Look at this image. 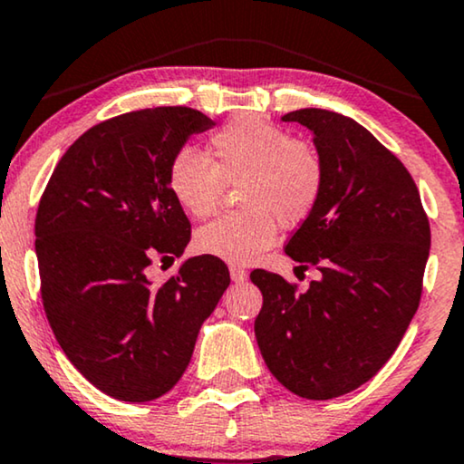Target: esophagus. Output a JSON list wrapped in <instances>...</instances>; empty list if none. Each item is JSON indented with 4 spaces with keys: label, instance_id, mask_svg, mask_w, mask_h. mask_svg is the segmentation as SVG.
<instances>
[{
    "label": "esophagus",
    "instance_id": "obj_1",
    "mask_svg": "<svg viewBox=\"0 0 464 464\" xmlns=\"http://www.w3.org/2000/svg\"><path fill=\"white\" fill-rule=\"evenodd\" d=\"M228 274H231L233 282H246V280H248V274H246V269L237 267V265H231V267H228Z\"/></svg>",
    "mask_w": 464,
    "mask_h": 464
}]
</instances>
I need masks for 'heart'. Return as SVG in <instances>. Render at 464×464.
Wrapping results in <instances>:
<instances>
[{"label": "heart", "instance_id": "obj_1", "mask_svg": "<svg viewBox=\"0 0 464 464\" xmlns=\"http://www.w3.org/2000/svg\"><path fill=\"white\" fill-rule=\"evenodd\" d=\"M209 154L212 160L195 148H180L168 168L171 195L195 218L214 212L225 184L242 182V212L220 216L195 233L201 255L248 265L276 244L277 222L301 225L323 197L324 163L316 148L256 116L216 131Z\"/></svg>", "mask_w": 464, "mask_h": 464}]
</instances>
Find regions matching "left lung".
I'll list each match as a JSON object with an SVG mask.
<instances>
[{"label":"left lung","mask_w":464,"mask_h":464,"mask_svg":"<svg viewBox=\"0 0 464 464\" xmlns=\"http://www.w3.org/2000/svg\"><path fill=\"white\" fill-rule=\"evenodd\" d=\"M284 122L310 129L324 190L288 239L296 269L316 267L305 293L255 269L263 293L255 335L265 365L290 392L326 401L356 391L384 367L418 310L430 227L416 182L365 127L320 108Z\"/></svg>","instance_id":"8db88e82"}]
</instances>
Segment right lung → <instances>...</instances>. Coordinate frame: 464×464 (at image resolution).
Wrapping results in <instances>:
<instances>
[{"label":"right lung","instance_id":"obj_1","mask_svg":"<svg viewBox=\"0 0 464 464\" xmlns=\"http://www.w3.org/2000/svg\"><path fill=\"white\" fill-rule=\"evenodd\" d=\"M214 127L168 106L114 116L80 135L54 168L35 216L42 304L70 362L129 403L163 397L187 372L201 324L228 282L216 256H193L168 282L148 267L182 256L190 222L168 168L190 135Z\"/></svg>","mask_w":464,"mask_h":464}]
</instances>
